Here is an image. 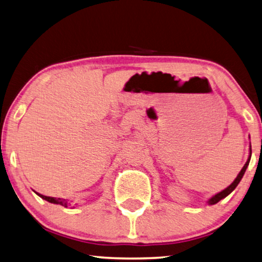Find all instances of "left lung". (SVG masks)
I'll use <instances>...</instances> for the list:
<instances>
[{"label": "left lung", "mask_w": 262, "mask_h": 262, "mask_svg": "<svg viewBox=\"0 0 262 262\" xmlns=\"http://www.w3.org/2000/svg\"><path fill=\"white\" fill-rule=\"evenodd\" d=\"M251 155H252V149H251V144H250V154H249V159H247V161H246V163L244 164V167L242 168V170L239 171V173H238L237 177L235 178V181H233L230 185H229L228 187H226V189H224V190H222L221 192H219V193L214 194L213 196H210V198L207 200V204H208V205H215V204H217L220 200H222V199L226 198V196H228L229 194L231 193V192H232L233 190L236 189L237 185L239 184V182L242 181L243 176H244V173H245V171H246L247 167H249V163H250V160H251Z\"/></svg>", "instance_id": "left-lung-1"}]
</instances>
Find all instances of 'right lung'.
Returning <instances> with one entry per match:
<instances>
[{"label":"right lung","mask_w":262,"mask_h":262,"mask_svg":"<svg viewBox=\"0 0 262 262\" xmlns=\"http://www.w3.org/2000/svg\"><path fill=\"white\" fill-rule=\"evenodd\" d=\"M36 194H38L40 198H42L43 200L48 201L50 204H56V205H61L64 206V207H69V206H71V201H69L68 199H63V198H53V196H47V195H43V194H40L38 192H35Z\"/></svg>","instance_id":"right-lung-1"}]
</instances>
